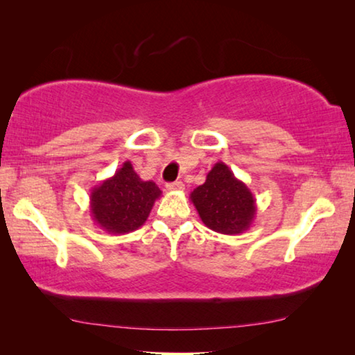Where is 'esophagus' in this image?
I'll return each mask as SVG.
<instances>
[{
	"label": "esophagus",
	"instance_id": "34e87169",
	"mask_svg": "<svg viewBox=\"0 0 355 355\" xmlns=\"http://www.w3.org/2000/svg\"><path fill=\"white\" fill-rule=\"evenodd\" d=\"M166 189H167V191H172V192H175V191H183V189H184V184H183L182 182L167 183V184H166Z\"/></svg>",
	"mask_w": 355,
	"mask_h": 355
}]
</instances>
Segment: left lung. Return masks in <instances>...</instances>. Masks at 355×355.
Returning <instances> with one entry per match:
<instances>
[{
    "mask_svg": "<svg viewBox=\"0 0 355 355\" xmlns=\"http://www.w3.org/2000/svg\"><path fill=\"white\" fill-rule=\"evenodd\" d=\"M203 224L222 235H239L249 230L257 205L248 184L233 175L225 163H216L205 183L189 196Z\"/></svg>",
    "mask_w": 355,
    "mask_h": 355,
    "instance_id": "obj_1",
    "label": "left lung"
}]
</instances>
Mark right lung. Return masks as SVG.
<instances>
[{
  "label": "right lung",
  "instance_id": "obj_1",
  "mask_svg": "<svg viewBox=\"0 0 355 355\" xmlns=\"http://www.w3.org/2000/svg\"><path fill=\"white\" fill-rule=\"evenodd\" d=\"M161 189L152 180L137 175L130 161H125L112 177L91 191V216L95 224L111 235H125L146 224Z\"/></svg>",
  "mask_w": 355,
  "mask_h": 355
}]
</instances>
